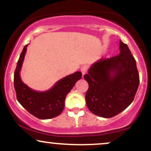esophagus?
Here are the masks:
<instances>
[{"label": "esophagus", "mask_w": 151, "mask_h": 151, "mask_svg": "<svg viewBox=\"0 0 151 151\" xmlns=\"http://www.w3.org/2000/svg\"><path fill=\"white\" fill-rule=\"evenodd\" d=\"M81 73H82V75L84 76V74H85L86 73V71H87L88 70V66L87 65H84L82 66V67H81Z\"/></svg>", "instance_id": "34e87169"}]
</instances>
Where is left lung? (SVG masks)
Segmentation results:
<instances>
[{
	"instance_id": "obj_1",
	"label": "left lung",
	"mask_w": 151,
	"mask_h": 151,
	"mask_svg": "<svg viewBox=\"0 0 151 151\" xmlns=\"http://www.w3.org/2000/svg\"><path fill=\"white\" fill-rule=\"evenodd\" d=\"M119 45V55L94 62L84 76L89 84L85 96L88 109L106 119L127 108L139 85L136 60L127 45L120 40Z\"/></svg>"
}]
</instances>
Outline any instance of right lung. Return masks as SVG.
<instances>
[{"mask_svg":"<svg viewBox=\"0 0 151 151\" xmlns=\"http://www.w3.org/2000/svg\"><path fill=\"white\" fill-rule=\"evenodd\" d=\"M23 47L14 73V87L17 99L29 113L40 119H52L60 115L65 108L67 94L81 78V72H76L57 81L51 89L45 91L32 89L24 84L20 78V72L27 51Z\"/></svg>","mask_w":151,"mask_h":151,"instance_id":"1","label":"right lung"}]
</instances>
